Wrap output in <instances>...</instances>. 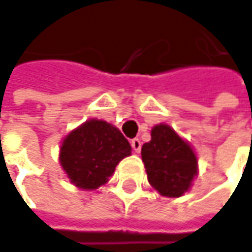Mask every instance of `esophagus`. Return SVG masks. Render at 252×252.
Returning a JSON list of instances; mask_svg holds the SVG:
<instances>
[{"mask_svg":"<svg viewBox=\"0 0 252 252\" xmlns=\"http://www.w3.org/2000/svg\"><path fill=\"white\" fill-rule=\"evenodd\" d=\"M130 145H132V148H133V151H135L136 153L140 152V149H142V142H140L139 139H132Z\"/></svg>","mask_w":252,"mask_h":252,"instance_id":"34e87169","label":"esophagus"}]
</instances>
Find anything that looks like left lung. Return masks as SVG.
Listing matches in <instances>:
<instances>
[{
	"label": "left lung",
	"instance_id": "left-lung-1",
	"mask_svg": "<svg viewBox=\"0 0 252 252\" xmlns=\"http://www.w3.org/2000/svg\"><path fill=\"white\" fill-rule=\"evenodd\" d=\"M151 142L142 146L148 181L162 196L178 198L189 190L198 173L193 149L171 126H153Z\"/></svg>",
	"mask_w": 252,
	"mask_h": 252
}]
</instances>
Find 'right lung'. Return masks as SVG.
I'll list each match as a JSON object with an SVG mask.
<instances>
[{"label": "right lung", "instance_id": "obj_1", "mask_svg": "<svg viewBox=\"0 0 252 252\" xmlns=\"http://www.w3.org/2000/svg\"><path fill=\"white\" fill-rule=\"evenodd\" d=\"M130 152L127 139L117 127L92 119L64 137L60 163L73 185L92 190L104 185L117 163Z\"/></svg>", "mask_w": 252, "mask_h": 252}]
</instances>
